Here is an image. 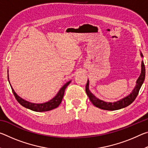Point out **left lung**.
<instances>
[{
	"label": "left lung",
	"instance_id": "1",
	"mask_svg": "<svg viewBox=\"0 0 148 148\" xmlns=\"http://www.w3.org/2000/svg\"><path fill=\"white\" fill-rule=\"evenodd\" d=\"M140 56H141L142 58L144 57L141 51H140ZM145 75H146V69H145L144 61L142 60L141 64V73H140V76L136 80V86H135L134 88L129 95H127V96L125 97L124 98L120 99L116 102H105L104 101H102V100L97 98V97L90 91L89 88V79H87V82L86 87V93L87 95V96L89 97L90 101H91L92 104L96 107L105 110H117L123 108L128 106L129 105L131 104L132 102L134 101L135 99L136 98L137 95L138 94V92L140 89V87H141L144 82Z\"/></svg>",
	"mask_w": 148,
	"mask_h": 148
}]
</instances>
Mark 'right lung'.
Returning <instances> with one entry per match:
<instances>
[{
	"label": "right lung",
	"mask_w": 148,
	"mask_h": 148,
	"mask_svg": "<svg viewBox=\"0 0 148 148\" xmlns=\"http://www.w3.org/2000/svg\"><path fill=\"white\" fill-rule=\"evenodd\" d=\"M8 82L10 83L9 81V76H8ZM71 80H70L69 82H67V83L65 84L63 86H62L59 92H57V94L55 96L53 99L50 100L48 102H44V103H40V104H38V103H32V102H29L27 101H25L23 99H22L21 97H20L19 96L17 95V93L14 90V89L12 88V87L10 84L11 88L12 89V92L15 96V98L16 99L17 102L23 106V107L26 108H28L29 110H31L32 111L34 112H46V111H49V110H51L53 109L56 108L57 107H58L59 106V104L61 103V101L62 100V98H63L64 96V91L67 86L71 84Z\"/></svg>",
	"instance_id": "add662e5"
}]
</instances>
